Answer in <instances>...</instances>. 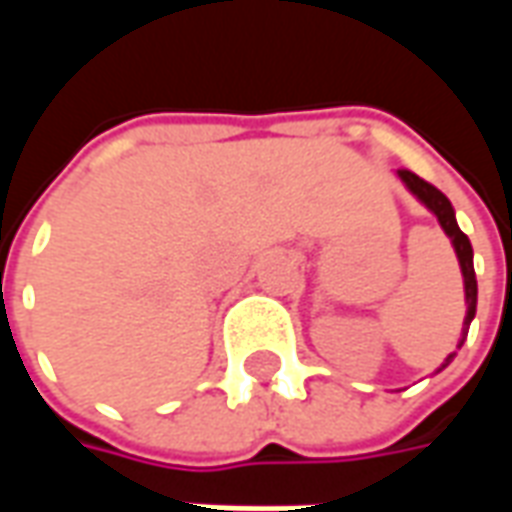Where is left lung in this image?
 Returning a JSON list of instances; mask_svg holds the SVG:
<instances>
[{
  "instance_id": "obj_1",
  "label": "left lung",
  "mask_w": 512,
  "mask_h": 512,
  "mask_svg": "<svg viewBox=\"0 0 512 512\" xmlns=\"http://www.w3.org/2000/svg\"><path fill=\"white\" fill-rule=\"evenodd\" d=\"M395 175L403 180V186H406V189L411 191L436 219H439L441 230L450 238L452 249H455V257H458V266H461L463 274V296H466V318H463L461 340H458V351H461L463 340H466V334H469V323L474 321V312H477V277H474L472 244H469V238L463 235V230L458 227V222H455V208H452V202L447 200L436 186H430L428 180H422L419 175H414V172H408V169H397ZM458 351H452L436 373H441L444 367L450 365Z\"/></svg>"
}]
</instances>
